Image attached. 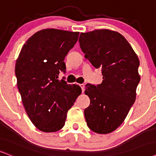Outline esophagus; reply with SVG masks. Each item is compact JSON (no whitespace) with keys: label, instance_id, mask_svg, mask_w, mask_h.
Instances as JSON below:
<instances>
[{"label":"esophagus","instance_id":"1","mask_svg":"<svg viewBox=\"0 0 156 156\" xmlns=\"http://www.w3.org/2000/svg\"><path fill=\"white\" fill-rule=\"evenodd\" d=\"M80 86L81 87V89H82L83 92H84V90H85V84H83V83L80 84Z\"/></svg>","mask_w":156,"mask_h":156}]
</instances>
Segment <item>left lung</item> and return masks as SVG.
Segmentation results:
<instances>
[{
    "mask_svg": "<svg viewBox=\"0 0 156 156\" xmlns=\"http://www.w3.org/2000/svg\"><path fill=\"white\" fill-rule=\"evenodd\" d=\"M79 43L85 58L101 68L103 79L97 86H86L90 100L84 110L87 125L97 133H110L121 125L136 101L139 59L128 41L113 30L81 33Z\"/></svg>",
    "mask_w": 156,
    "mask_h": 156,
    "instance_id": "obj_1",
    "label": "left lung"
}]
</instances>
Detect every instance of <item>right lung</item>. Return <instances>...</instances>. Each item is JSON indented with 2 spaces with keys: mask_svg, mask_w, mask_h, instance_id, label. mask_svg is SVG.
Here are the masks:
<instances>
[{
  "mask_svg": "<svg viewBox=\"0 0 156 156\" xmlns=\"http://www.w3.org/2000/svg\"><path fill=\"white\" fill-rule=\"evenodd\" d=\"M79 33L43 29L33 34L22 47L15 73L23 104L38 130L55 132L65 125L67 113L81 88L58 79L65 72L64 59L78 41Z\"/></svg>",
  "mask_w": 156,
  "mask_h": 156,
  "instance_id": "obj_1",
  "label": "right lung"
}]
</instances>
